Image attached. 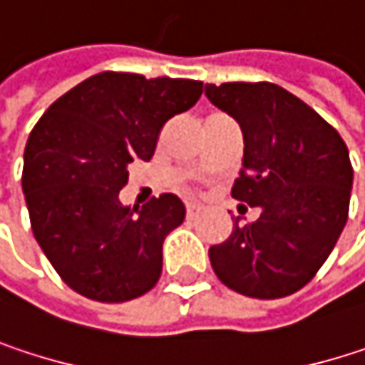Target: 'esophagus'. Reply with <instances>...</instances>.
<instances>
[{"mask_svg": "<svg viewBox=\"0 0 365 365\" xmlns=\"http://www.w3.org/2000/svg\"><path fill=\"white\" fill-rule=\"evenodd\" d=\"M200 205H196V202H187V207H185V213H187V217H194V215H198L200 213Z\"/></svg>", "mask_w": 365, "mask_h": 365, "instance_id": "obj_1", "label": "esophagus"}]
</instances>
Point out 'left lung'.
I'll return each mask as SVG.
<instances>
[{
	"mask_svg": "<svg viewBox=\"0 0 365 365\" xmlns=\"http://www.w3.org/2000/svg\"><path fill=\"white\" fill-rule=\"evenodd\" d=\"M207 99L237 120L243 169L232 196L259 209L209 250L224 285L259 300L304 287L331 254L349 215L353 169L342 137L296 95L270 82L205 84Z\"/></svg>",
	"mask_w": 365,
	"mask_h": 365,
	"instance_id": "8db88e82",
	"label": "left lung"
}]
</instances>
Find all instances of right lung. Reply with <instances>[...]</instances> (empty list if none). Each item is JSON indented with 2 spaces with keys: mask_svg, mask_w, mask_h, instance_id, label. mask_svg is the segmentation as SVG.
Returning <instances> with one entry per match:
<instances>
[{
  "mask_svg": "<svg viewBox=\"0 0 365 365\" xmlns=\"http://www.w3.org/2000/svg\"><path fill=\"white\" fill-rule=\"evenodd\" d=\"M202 82L103 71L56 99L25 148L23 192L41 252L61 279L99 302H126L160 279L163 243L185 217L163 194L124 207L133 160H150L169 118L190 110Z\"/></svg>",
  "mask_w": 365,
  "mask_h": 365,
  "instance_id": "right-lung-1",
  "label": "right lung"
}]
</instances>
